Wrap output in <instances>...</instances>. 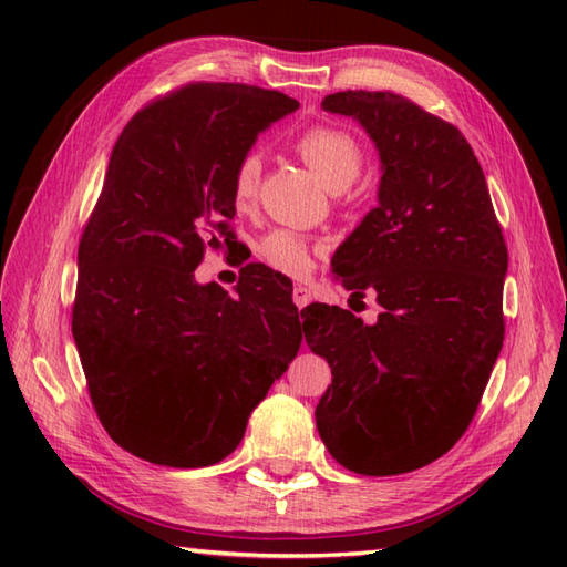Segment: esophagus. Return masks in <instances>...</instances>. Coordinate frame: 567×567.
<instances>
[{"instance_id":"34e87169","label":"esophagus","mask_w":567,"mask_h":567,"mask_svg":"<svg viewBox=\"0 0 567 567\" xmlns=\"http://www.w3.org/2000/svg\"><path fill=\"white\" fill-rule=\"evenodd\" d=\"M292 299H295V305H297L299 309H305V307L311 302V292L307 290L305 285H295V290H292Z\"/></svg>"}]
</instances>
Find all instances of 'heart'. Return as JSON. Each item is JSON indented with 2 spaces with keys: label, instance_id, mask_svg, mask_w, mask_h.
Returning a JSON list of instances; mask_svg holds the SVG:
<instances>
[{
  "label": "heart",
  "instance_id": "obj_1",
  "mask_svg": "<svg viewBox=\"0 0 567 567\" xmlns=\"http://www.w3.org/2000/svg\"><path fill=\"white\" fill-rule=\"evenodd\" d=\"M295 151L307 167L329 189H346L360 175L363 148L351 131L339 126H311L295 141ZM260 155L246 153L234 167L231 199L238 209H248L260 183ZM315 246L292 231H272L260 244L262 260L287 275H307L315 265Z\"/></svg>",
  "mask_w": 567,
  "mask_h": 567
}]
</instances>
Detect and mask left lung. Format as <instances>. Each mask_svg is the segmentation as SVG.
Returning a JSON list of instances; mask_svg holds the SVG:
<instances>
[{"label":"left lung","mask_w":567,"mask_h":567,"mask_svg":"<svg viewBox=\"0 0 567 567\" xmlns=\"http://www.w3.org/2000/svg\"><path fill=\"white\" fill-rule=\"evenodd\" d=\"M321 106L351 116L378 151V204L331 270L382 311L363 323L341 307L302 309L307 346L333 375L317 429L343 467L400 475L453 449L475 416L504 341L507 246L455 126L392 92H336Z\"/></svg>","instance_id":"obj_1"}]
</instances>
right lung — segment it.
I'll return each instance as SVG.
<instances>
[{
	"label": "right lung",
	"mask_w": 567,
	"mask_h": 567,
	"mask_svg": "<svg viewBox=\"0 0 567 567\" xmlns=\"http://www.w3.org/2000/svg\"><path fill=\"white\" fill-rule=\"evenodd\" d=\"M297 110L275 90L197 82L114 143L78 248L72 339L106 433L143 461H224L302 346L285 275L246 265L238 299L195 277L204 248L231 236L236 163Z\"/></svg>",
	"instance_id": "1"
}]
</instances>
